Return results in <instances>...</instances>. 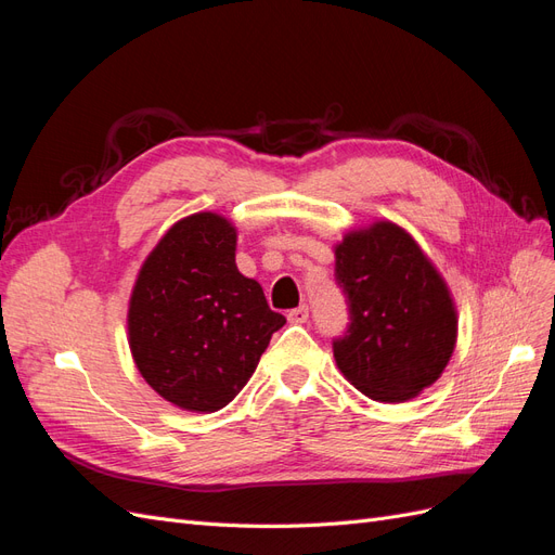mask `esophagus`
<instances>
[{
    "mask_svg": "<svg viewBox=\"0 0 555 555\" xmlns=\"http://www.w3.org/2000/svg\"><path fill=\"white\" fill-rule=\"evenodd\" d=\"M287 317H289L292 324H306L308 322V306H298Z\"/></svg>",
    "mask_w": 555,
    "mask_h": 555,
    "instance_id": "obj_1",
    "label": "esophagus"
}]
</instances>
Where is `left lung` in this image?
I'll return each mask as SVG.
<instances>
[{
  "instance_id": "obj_1",
  "label": "left lung",
  "mask_w": 555,
  "mask_h": 555,
  "mask_svg": "<svg viewBox=\"0 0 555 555\" xmlns=\"http://www.w3.org/2000/svg\"><path fill=\"white\" fill-rule=\"evenodd\" d=\"M351 324L333 343L349 384L377 402H405L438 382L459 338L456 300L408 229L375 220L333 245Z\"/></svg>"
}]
</instances>
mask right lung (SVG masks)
Masks as SVG:
<instances>
[{"label": "right lung", "instance_id": "1", "mask_svg": "<svg viewBox=\"0 0 555 555\" xmlns=\"http://www.w3.org/2000/svg\"><path fill=\"white\" fill-rule=\"evenodd\" d=\"M238 229L204 210L166 229L139 268L127 340L141 377L173 408L210 414L241 393L287 324L236 266Z\"/></svg>", "mask_w": 555, "mask_h": 555}]
</instances>
